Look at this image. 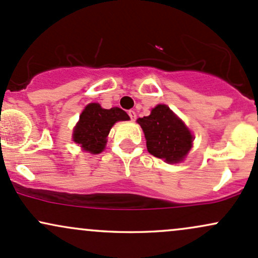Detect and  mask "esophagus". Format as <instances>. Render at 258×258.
<instances>
[{"label":"esophagus","instance_id":"34e87169","mask_svg":"<svg viewBox=\"0 0 258 258\" xmlns=\"http://www.w3.org/2000/svg\"><path fill=\"white\" fill-rule=\"evenodd\" d=\"M128 114H129L130 119H132V120L137 119V113H135V111H133V109H130V111L128 112Z\"/></svg>","mask_w":258,"mask_h":258}]
</instances>
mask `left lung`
Listing matches in <instances>:
<instances>
[{"label":"left lung","mask_w":258,"mask_h":258,"mask_svg":"<svg viewBox=\"0 0 258 258\" xmlns=\"http://www.w3.org/2000/svg\"><path fill=\"white\" fill-rule=\"evenodd\" d=\"M147 151L168 163L183 161L192 145V135L166 105H158L147 117L139 118Z\"/></svg>","instance_id":"1"}]
</instances>
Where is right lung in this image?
<instances>
[{"instance_id": "right-lung-1", "label": "right lung", "mask_w": 258, "mask_h": 258, "mask_svg": "<svg viewBox=\"0 0 258 258\" xmlns=\"http://www.w3.org/2000/svg\"><path fill=\"white\" fill-rule=\"evenodd\" d=\"M129 115L121 108H102L98 103L85 107L73 133V140L86 151L100 153L105 149L106 138L115 121L128 120Z\"/></svg>"}]
</instances>
